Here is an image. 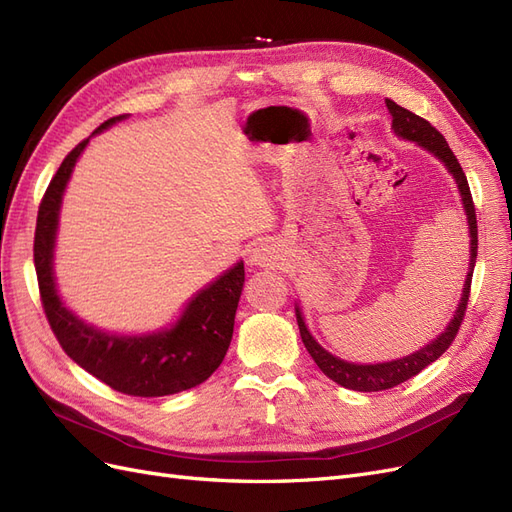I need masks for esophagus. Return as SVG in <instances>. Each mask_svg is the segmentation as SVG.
Returning <instances> with one entry per match:
<instances>
[{
    "mask_svg": "<svg viewBox=\"0 0 512 512\" xmlns=\"http://www.w3.org/2000/svg\"><path fill=\"white\" fill-rule=\"evenodd\" d=\"M280 250L273 243H260L256 245L252 250V256H250V262L256 267H262V269H275L280 267Z\"/></svg>",
    "mask_w": 512,
    "mask_h": 512,
    "instance_id": "obj_1",
    "label": "esophagus"
}]
</instances>
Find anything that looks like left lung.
<instances>
[{
  "label": "left lung",
  "mask_w": 512,
  "mask_h": 512,
  "mask_svg": "<svg viewBox=\"0 0 512 512\" xmlns=\"http://www.w3.org/2000/svg\"><path fill=\"white\" fill-rule=\"evenodd\" d=\"M386 106H389V111L393 115V130H395V134L401 136V138H408V141H414V143H418L421 147H425L438 160H442L444 166L453 173V177H455V181L459 185L461 200H463V207H466L468 226H470V269H468V277H466V286H463L461 303L457 307L453 322L448 324L446 331L436 339V342L427 344L423 350H418V352L406 356V359H397V361H389V363L354 365V363L337 359V356L329 354L327 350H324L316 342L312 335H309L305 322L301 318V312L297 309V322H299L301 339H303L307 352L312 354V359L320 367L322 374L329 376L333 382L346 386V389L363 391V393L393 389V386L414 378L418 371H423L427 365H431L433 361H438L440 356L448 348H451V344L455 342V337L459 333L463 316H466V309H468L472 273H474L476 252H478L476 209H474V200H472V192H470V185H468V177H466V173H463V168H461L459 160L455 158V153L451 151V147H448L446 138L436 128H433L427 119L414 115L412 111H408V108L395 104L393 100H386Z\"/></svg>",
  "instance_id": "left-lung-1"
}]
</instances>
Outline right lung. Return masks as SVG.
Instances as JSON below:
<instances>
[{
  "instance_id": "1",
  "label": "right lung",
  "mask_w": 512,
  "mask_h": 512,
  "mask_svg": "<svg viewBox=\"0 0 512 512\" xmlns=\"http://www.w3.org/2000/svg\"><path fill=\"white\" fill-rule=\"evenodd\" d=\"M123 117L126 115L106 119L96 132ZM85 145L87 138L68 153L40 200L34 265L46 320L70 359L113 391L132 397H162L192 389L205 382L224 361L245 282L243 262H237V267L226 271L218 282L200 290L175 327L162 333L119 337L87 327L72 316L55 290L53 243L61 194Z\"/></svg>"
}]
</instances>
